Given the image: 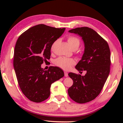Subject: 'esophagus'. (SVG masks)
I'll list each match as a JSON object with an SVG mask.
<instances>
[{"mask_svg":"<svg viewBox=\"0 0 123 123\" xmlns=\"http://www.w3.org/2000/svg\"><path fill=\"white\" fill-rule=\"evenodd\" d=\"M64 75H65V77H68V73H67V72H64Z\"/></svg>","mask_w":123,"mask_h":123,"instance_id":"esophagus-1","label":"esophagus"}]
</instances>
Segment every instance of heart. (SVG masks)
Returning <instances> with one entry per match:
<instances>
[{"mask_svg":"<svg viewBox=\"0 0 123 123\" xmlns=\"http://www.w3.org/2000/svg\"><path fill=\"white\" fill-rule=\"evenodd\" d=\"M67 41H68V44L71 49H73L74 47H78V48L79 46H80V40L76 37L69 36L68 38ZM55 43L53 45V47L55 45ZM74 63V60L73 59L65 58V57H60V58H58L55 60V64L65 70L70 69Z\"/></svg>","mask_w":123,"mask_h":123,"instance_id":"heart-1","label":"heart"}]
</instances>
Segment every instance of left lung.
Listing matches in <instances>:
<instances>
[{"instance_id":"left-lung-1","label":"left lung","mask_w":123,"mask_h":123,"mask_svg":"<svg viewBox=\"0 0 123 123\" xmlns=\"http://www.w3.org/2000/svg\"><path fill=\"white\" fill-rule=\"evenodd\" d=\"M68 32L82 37L85 50L75 68L80 72L86 71L85 75L68 74L73 81L68 95L77 103H86L100 94L106 81L111 64L110 49L107 42L92 28L78 27Z\"/></svg>"}]
</instances>
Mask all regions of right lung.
<instances>
[{
    "mask_svg": "<svg viewBox=\"0 0 123 123\" xmlns=\"http://www.w3.org/2000/svg\"><path fill=\"white\" fill-rule=\"evenodd\" d=\"M65 30L38 25L23 32L16 42L14 70L22 92L31 101L46 100L50 96L51 84L64 75L63 70L58 67L44 70L41 64L49 59L52 45Z\"/></svg>",
    "mask_w": 123,
    "mask_h": 123,
    "instance_id": "obj_1",
    "label": "right lung"
}]
</instances>
